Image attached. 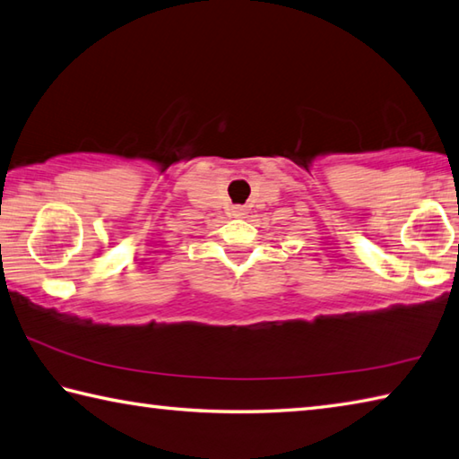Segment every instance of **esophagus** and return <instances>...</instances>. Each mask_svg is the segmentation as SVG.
<instances>
[{"instance_id": "34e87169", "label": "esophagus", "mask_w": 459, "mask_h": 459, "mask_svg": "<svg viewBox=\"0 0 459 459\" xmlns=\"http://www.w3.org/2000/svg\"><path fill=\"white\" fill-rule=\"evenodd\" d=\"M232 216H235V219H245V216L248 214V208L247 206H232Z\"/></svg>"}]
</instances>
